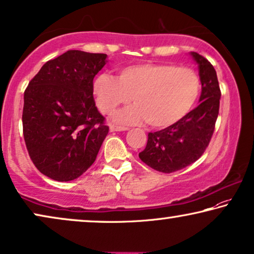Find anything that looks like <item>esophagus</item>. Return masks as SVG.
Segmentation results:
<instances>
[{"label": "esophagus", "instance_id": "34e87169", "mask_svg": "<svg viewBox=\"0 0 254 254\" xmlns=\"http://www.w3.org/2000/svg\"><path fill=\"white\" fill-rule=\"evenodd\" d=\"M110 131L114 132V131H127L128 130V127H121V126H116V124H112V126L109 127Z\"/></svg>", "mask_w": 254, "mask_h": 254}]
</instances>
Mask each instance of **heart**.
<instances>
[{
    "label": "heart",
    "mask_w": 254,
    "mask_h": 254,
    "mask_svg": "<svg viewBox=\"0 0 254 254\" xmlns=\"http://www.w3.org/2000/svg\"><path fill=\"white\" fill-rule=\"evenodd\" d=\"M201 90L198 73L171 63H142L126 66L119 76L101 73L93 83L96 105L103 114L120 106L134 105L121 110L115 120L122 123L146 121L153 127L174 126L193 108Z\"/></svg>",
    "instance_id": "1"
}]
</instances>
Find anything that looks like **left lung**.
Segmentation results:
<instances>
[{
	"mask_svg": "<svg viewBox=\"0 0 254 254\" xmlns=\"http://www.w3.org/2000/svg\"><path fill=\"white\" fill-rule=\"evenodd\" d=\"M199 66L201 95L199 106L174 126L149 132L139 158L160 173L170 174L190 166L203 154L214 133L220 109L221 91L216 71L205 57L192 52Z\"/></svg>",
	"mask_w": 254,
	"mask_h": 254,
	"instance_id": "obj_1",
	"label": "left lung"
}]
</instances>
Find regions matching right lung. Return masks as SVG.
Wrapping results in <instances>:
<instances>
[{"mask_svg": "<svg viewBox=\"0 0 254 254\" xmlns=\"http://www.w3.org/2000/svg\"><path fill=\"white\" fill-rule=\"evenodd\" d=\"M106 54L67 51L46 62L24 92L23 134L37 169L72 181L95 161L109 127L93 98Z\"/></svg>", "mask_w": 254, "mask_h": 254, "instance_id": "right-lung-1", "label": "right lung"}]
</instances>
